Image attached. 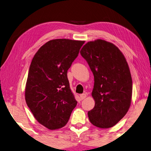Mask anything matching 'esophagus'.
<instances>
[{"mask_svg":"<svg viewBox=\"0 0 151 151\" xmlns=\"http://www.w3.org/2000/svg\"><path fill=\"white\" fill-rule=\"evenodd\" d=\"M86 97V94H85V93L82 94H81V95H80V98H81V100H84V99H85Z\"/></svg>","mask_w":151,"mask_h":151,"instance_id":"34e87169","label":"esophagus"}]
</instances>
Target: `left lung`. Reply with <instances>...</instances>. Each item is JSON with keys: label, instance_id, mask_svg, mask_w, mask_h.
<instances>
[{"label": "left lung", "instance_id": "obj_1", "mask_svg": "<svg viewBox=\"0 0 151 151\" xmlns=\"http://www.w3.org/2000/svg\"><path fill=\"white\" fill-rule=\"evenodd\" d=\"M80 53L94 78L91 94L95 105L88 112L89 121L96 127L111 128L131 106L132 83L129 65L119 48L104 40L88 42Z\"/></svg>", "mask_w": 151, "mask_h": 151}]
</instances>
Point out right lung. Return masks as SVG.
Returning <instances> with one entry per match:
<instances>
[{
  "mask_svg": "<svg viewBox=\"0 0 151 151\" xmlns=\"http://www.w3.org/2000/svg\"><path fill=\"white\" fill-rule=\"evenodd\" d=\"M84 43L66 39L51 40L32 58L25 100L35 119L48 129L65 127L77 104L70 89L67 71Z\"/></svg>",
  "mask_w": 151,
  "mask_h": 151,
  "instance_id": "add662e5",
  "label": "right lung"
}]
</instances>
